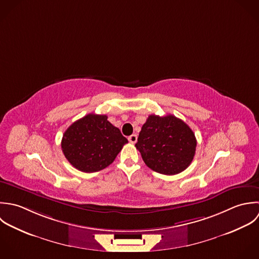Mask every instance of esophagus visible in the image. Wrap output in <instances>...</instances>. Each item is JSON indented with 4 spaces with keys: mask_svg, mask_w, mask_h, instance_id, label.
Wrapping results in <instances>:
<instances>
[{
    "mask_svg": "<svg viewBox=\"0 0 259 259\" xmlns=\"http://www.w3.org/2000/svg\"><path fill=\"white\" fill-rule=\"evenodd\" d=\"M128 141L131 144H136L138 141V136L137 135H132L128 137Z\"/></svg>",
    "mask_w": 259,
    "mask_h": 259,
    "instance_id": "34e87169",
    "label": "esophagus"
}]
</instances>
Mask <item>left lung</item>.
Segmentation results:
<instances>
[{
    "mask_svg": "<svg viewBox=\"0 0 259 259\" xmlns=\"http://www.w3.org/2000/svg\"><path fill=\"white\" fill-rule=\"evenodd\" d=\"M196 146L195 134L190 126L172 114L149 115L136 144L150 169L169 176L190 166Z\"/></svg>",
    "mask_w": 259,
    "mask_h": 259,
    "instance_id": "left-lung-1",
    "label": "left lung"
}]
</instances>
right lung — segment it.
Listing matches in <instances>:
<instances>
[{
    "label": "right lung",
    "mask_w": 259,
    "mask_h": 259,
    "mask_svg": "<svg viewBox=\"0 0 259 259\" xmlns=\"http://www.w3.org/2000/svg\"><path fill=\"white\" fill-rule=\"evenodd\" d=\"M126 143L127 140L106 115L89 113L66 130L61 148L74 168L94 172L109 166Z\"/></svg>",
    "instance_id": "right-lung-1"
}]
</instances>
